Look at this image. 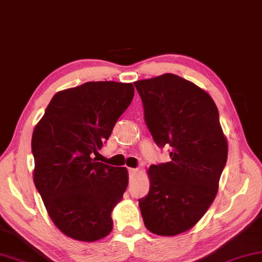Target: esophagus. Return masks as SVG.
<instances>
[{
	"label": "esophagus",
	"instance_id": "1",
	"mask_svg": "<svg viewBox=\"0 0 262 262\" xmlns=\"http://www.w3.org/2000/svg\"><path fill=\"white\" fill-rule=\"evenodd\" d=\"M128 171H129V177H130V179H132V177L137 175V173L139 172V170L138 169H129Z\"/></svg>",
	"mask_w": 262,
	"mask_h": 262
}]
</instances>
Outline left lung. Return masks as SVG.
Returning <instances> with one entry per match:
<instances>
[{"mask_svg": "<svg viewBox=\"0 0 262 262\" xmlns=\"http://www.w3.org/2000/svg\"><path fill=\"white\" fill-rule=\"evenodd\" d=\"M134 85L153 140L170 147L169 162L149 166V191L139 206L149 231L175 236L193 228L213 202L228 142L215 103L195 83L166 73Z\"/></svg>", "mask_w": 262, "mask_h": 262, "instance_id": "obj_1", "label": "left lung"}]
</instances>
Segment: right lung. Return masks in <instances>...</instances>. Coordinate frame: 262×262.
Segmentation results:
<instances>
[{"instance_id": "1", "label": "right lung", "mask_w": 262, "mask_h": 262, "mask_svg": "<svg viewBox=\"0 0 262 262\" xmlns=\"http://www.w3.org/2000/svg\"><path fill=\"white\" fill-rule=\"evenodd\" d=\"M133 97V83H82L56 93L34 127V186L49 217L71 238L95 242L113 230L111 212L127 189L128 171L92 156Z\"/></svg>"}]
</instances>
